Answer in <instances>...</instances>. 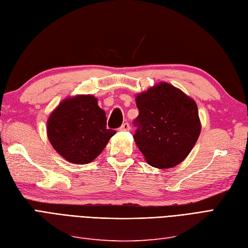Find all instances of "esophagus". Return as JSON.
I'll return each mask as SVG.
<instances>
[{"label":"esophagus","mask_w":248,"mask_h":248,"mask_svg":"<svg viewBox=\"0 0 248 248\" xmlns=\"http://www.w3.org/2000/svg\"><path fill=\"white\" fill-rule=\"evenodd\" d=\"M129 129H130V126H129L128 123H123L122 126H121V127L119 128L120 131H128Z\"/></svg>","instance_id":"1"}]
</instances>
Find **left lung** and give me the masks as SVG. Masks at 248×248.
<instances>
[{
  "label": "left lung",
  "mask_w": 248,
  "mask_h": 248,
  "mask_svg": "<svg viewBox=\"0 0 248 248\" xmlns=\"http://www.w3.org/2000/svg\"><path fill=\"white\" fill-rule=\"evenodd\" d=\"M139 116L135 142L149 165L170 168L180 164L200 136L196 102L168 83L137 95Z\"/></svg>",
  "instance_id": "obj_1"
}]
</instances>
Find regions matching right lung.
Here are the masks:
<instances>
[{
	"label": "right lung",
	"mask_w": 248,
	"mask_h": 248,
	"mask_svg": "<svg viewBox=\"0 0 248 248\" xmlns=\"http://www.w3.org/2000/svg\"><path fill=\"white\" fill-rule=\"evenodd\" d=\"M116 132L107 129L105 111L90 94L64 100L47 121V136L52 147L76 164L94 160Z\"/></svg>",
	"instance_id": "1"
}]
</instances>
